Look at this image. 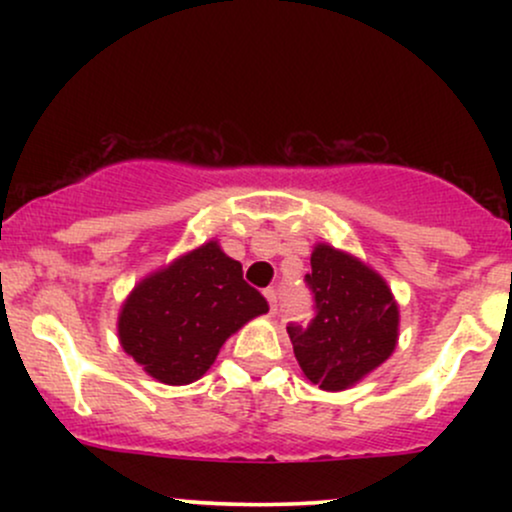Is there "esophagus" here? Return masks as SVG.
Here are the masks:
<instances>
[{
    "instance_id": "esophagus-1",
    "label": "esophagus",
    "mask_w": 512,
    "mask_h": 512,
    "mask_svg": "<svg viewBox=\"0 0 512 512\" xmlns=\"http://www.w3.org/2000/svg\"><path fill=\"white\" fill-rule=\"evenodd\" d=\"M264 298H267V303H269V315H274L276 308H279V303H276V291L267 289L264 291Z\"/></svg>"
}]
</instances>
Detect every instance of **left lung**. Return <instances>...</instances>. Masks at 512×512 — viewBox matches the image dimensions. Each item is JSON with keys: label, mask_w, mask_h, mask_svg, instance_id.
<instances>
[{"label": "left lung", "mask_w": 512, "mask_h": 512, "mask_svg": "<svg viewBox=\"0 0 512 512\" xmlns=\"http://www.w3.org/2000/svg\"><path fill=\"white\" fill-rule=\"evenodd\" d=\"M305 284L313 291L315 315L308 325L286 327L293 354L320 390H346L395 351L397 301L383 276L325 243L315 245Z\"/></svg>", "instance_id": "1"}]
</instances>
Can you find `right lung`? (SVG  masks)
<instances>
[{
  "mask_svg": "<svg viewBox=\"0 0 512 512\" xmlns=\"http://www.w3.org/2000/svg\"><path fill=\"white\" fill-rule=\"evenodd\" d=\"M269 305L216 240L199 245L134 286L117 317L122 349L151 378L190 385L219 349Z\"/></svg>",
  "mask_w": 512,
  "mask_h": 512,
  "instance_id": "right-lung-1",
  "label": "right lung"
}]
</instances>
